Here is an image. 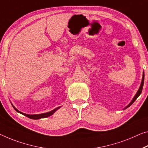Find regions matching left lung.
Instances as JSON below:
<instances>
[{"instance_id": "obj_1", "label": "left lung", "mask_w": 148, "mask_h": 148, "mask_svg": "<svg viewBox=\"0 0 148 148\" xmlns=\"http://www.w3.org/2000/svg\"><path fill=\"white\" fill-rule=\"evenodd\" d=\"M144 73H143V77H142V83H141V85H140V87L139 88V89H138L137 93H136V95L134 96V97L133 98V99L132 100V101L130 102V103L128 106H126V107H125L124 109H126L127 108H128L130 106H131L132 104L134 103V102L136 99H137V98L140 96L141 93H142V88H143V86H144Z\"/></svg>"}]
</instances>
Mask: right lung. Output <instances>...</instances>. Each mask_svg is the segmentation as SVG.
I'll return each mask as SVG.
<instances>
[{"mask_svg": "<svg viewBox=\"0 0 148 148\" xmlns=\"http://www.w3.org/2000/svg\"><path fill=\"white\" fill-rule=\"evenodd\" d=\"M13 106V108L15 109V110L16 111V112H19L20 114H23L24 116H27L28 118H29V119H34V120H38V119H44V118H47L48 116H51L53 114L56 112V111H57L58 110L59 108H60V107H58L54 109V110L50 111V112H45V113H43V114H25V113H23L22 112H20V111H19L18 110H17L16 108L14 106Z\"/></svg>", "mask_w": 148, "mask_h": 148, "instance_id": "right-lung-1", "label": "right lung"}]
</instances>
